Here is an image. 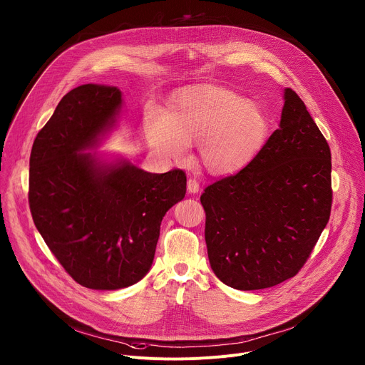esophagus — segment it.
<instances>
[{"mask_svg":"<svg viewBox=\"0 0 365 365\" xmlns=\"http://www.w3.org/2000/svg\"><path fill=\"white\" fill-rule=\"evenodd\" d=\"M187 192L189 193H197L199 192V183L196 179H189L187 180Z\"/></svg>","mask_w":365,"mask_h":365,"instance_id":"obj_1","label":"esophagus"}]
</instances>
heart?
<instances>
[{
    "mask_svg": "<svg viewBox=\"0 0 365 365\" xmlns=\"http://www.w3.org/2000/svg\"><path fill=\"white\" fill-rule=\"evenodd\" d=\"M145 137L159 158L183 163L190 144L199 143V159L214 176L247 168L266 143L269 120L255 102L228 88L199 85L180 92L168 114L145 115Z\"/></svg>",
    "mask_w": 365,
    "mask_h": 365,
    "instance_id": "b5f03b06",
    "label": "heart"
}]
</instances>
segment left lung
<instances>
[{
  "label": "left lung",
  "instance_id": "obj_1",
  "mask_svg": "<svg viewBox=\"0 0 365 365\" xmlns=\"http://www.w3.org/2000/svg\"><path fill=\"white\" fill-rule=\"evenodd\" d=\"M279 128L254 160L200 195L215 276L238 290L276 286L303 267L331 215V150L290 88Z\"/></svg>",
  "mask_w": 365,
  "mask_h": 365
}]
</instances>
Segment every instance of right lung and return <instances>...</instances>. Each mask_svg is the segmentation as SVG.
Listing matches in <instances>:
<instances>
[{
  "mask_svg": "<svg viewBox=\"0 0 365 365\" xmlns=\"http://www.w3.org/2000/svg\"><path fill=\"white\" fill-rule=\"evenodd\" d=\"M123 110L117 86L68 92L30 154L29 203L36 228L79 284L117 290L150 270L160 224L186 193V175L145 172L124 158L91 151Z\"/></svg>",
  "mask_w": 365,
  "mask_h": 365,
  "instance_id": "right-lung-1",
  "label": "right lung"
}]
</instances>
